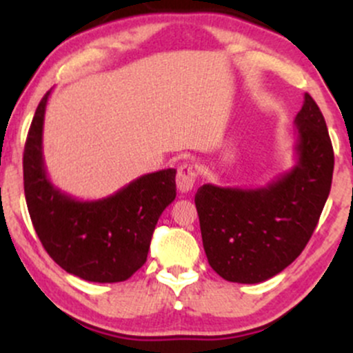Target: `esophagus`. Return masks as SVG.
<instances>
[{"mask_svg":"<svg viewBox=\"0 0 353 353\" xmlns=\"http://www.w3.org/2000/svg\"><path fill=\"white\" fill-rule=\"evenodd\" d=\"M177 189L181 192H189L194 188V182H196V169L192 164H182L177 169Z\"/></svg>","mask_w":353,"mask_h":353,"instance_id":"1","label":"esophagus"}]
</instances>
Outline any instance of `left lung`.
Listing matches in <instances>:
<instances>
[{"label": "left lung", "mask_w": 353, "mask_h": 353, "mask_svg": "<svg viewBox=\"0 0 353 353\" xmlns=\"http://www.w3.org/2000/svg\"><path fill=\"white\" fill-rule=\"evenodd\" d=\"M295 165L262 188L197 189L202 244L222 279L259 283L301 255L329 197L334 149L310 94L295 116Z\"/></svg>", "instance_id": "8db88e82"}]
</instances>
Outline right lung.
Returning a JSON list of instances; mask_svg holds the SVG:
<instances>
[{
    "label": "right lung",
    "instance_id": "1",
    "mask_svg": "<svg viewBox=\"0 0 353 353\" xmlns=\"http://www.w3.org/2000/svg\"><path fill=\"white\" fill-rule=\"evenodd\" d=\"M50 94L36 109L23 156L24 196L36 234L68 274L99 283L128 281L144 265L157 221L176 199V169L144 174L103 199L79 201L63 192L44 168Z\"/></svg>",
    "mask_w": 353,
    "mask_h": 353
}]
</instances>
